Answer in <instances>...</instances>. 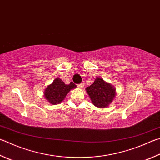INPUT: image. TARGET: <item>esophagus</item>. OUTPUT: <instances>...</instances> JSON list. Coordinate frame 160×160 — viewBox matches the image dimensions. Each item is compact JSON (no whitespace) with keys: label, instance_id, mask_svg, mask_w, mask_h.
Segmentation results:
<instances>
[{"label":"esophagus","instance_id":"1","mask_svg":"<svg viewBox=\"0 0 160 160\" xmlns=\"http://www.w3.org/2000/svg\"><path fill=\"white\" fill-rule=\"evenodd\" d=\"M78 87H79L80 88H83L84 87H85V83H80V85H78Z\"/></svg>","mask_w":160,"mask_h":160}]
</instances>
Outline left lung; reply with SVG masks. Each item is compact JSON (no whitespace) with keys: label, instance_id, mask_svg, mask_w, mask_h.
<instances>
[{"label":"left lung","instance_id":"1","mask_svg":"<svg viewBox=\"0 0 160 160\" xmlns=\"http://www.w3.org/2000/svg\"><path fill=\"white\" fill-rule=\"evenodd\" d=\"M85 89L92 103L100 108H108L116 95L114 86L100 77L96 78L94 83Z\"/></svg>","mask_w":160,"mask_h":160}]
</instances>
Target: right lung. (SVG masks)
I'll return each mask as SVG.
<instances>
[{
	"label": "right lung",
	"mask_w": 160,
	"mask_h": 160,
	"mask_svg": "<svg viewBox=\"0 0 160 160\" xmlns=\"http://www.w3.org/2000/svg\"><path fill=\"white\" fill-rule=\"evenodd\" d=\"M77 86L71 82L66 85L62 79L57 78L54 80L53 82L48 85L44 91V97L49 103L52 105L59 104L63 101L68 93L71 89L76 88Z\"/></svg>",
	"instance_id": "obj_1"
}]
</instances>
